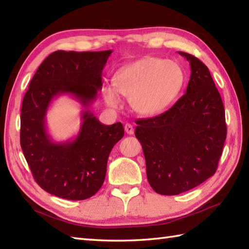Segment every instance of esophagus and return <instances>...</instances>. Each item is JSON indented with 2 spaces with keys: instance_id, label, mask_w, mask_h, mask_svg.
Masks as SVG:
<instances>
[{
  "instance_id": "1",
  "label": "esophagus",
  "mask_w": 249,
  "mask_h": 249,
  "mask_svg": "<svg viewBox=\"0 0 249 249\" xmlns=\"http://www.w3.org/2000/svg\"><path fill=\"white\" fill-rule=\"evenodd\" d=\"M124 128H125L126 133H127L128 135H133L134 134V127H133V125H131V124H125Z\"/></svg>"
}]
</instances>
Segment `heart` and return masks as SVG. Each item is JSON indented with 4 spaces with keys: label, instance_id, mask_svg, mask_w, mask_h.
<instances>
[{
    "label": "heart",
    "instance_id": "b5f03b06",
    "mask_svg": "<svg viewBox=\"0 0 249 249\" xmlns=\"http://www.w3.org/2000/svg\"><path fill=\"white\" fill-rule=\"evenodd\" d=\"M184 84L178 63L145 56L116 72L113 83H105L103 95L110 107H120L121 97L130 99L131 107L142 115H156L176 100Z\"/></svg>",
    "mask_w": 249,
    "mask_h": 249
}]
</instances>
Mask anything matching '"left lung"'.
<instances>
[{"label":"left lung","mask_w":249,"mask_h":249,"mask_svg":"<svg viewBox=\"0 0 249 249\" xmlns=\"http://www.w3.org/2000/svg\"><path fill=\"white\" fill-rule=\"evenodd\" d=\"M189 62L186 93L166 112L137 120L135 135L144 153L146 177L157 194L178 195L214 176L227 137L225 108L209 68Z\"/></svg>","instance_id":"1"}]
</instances>
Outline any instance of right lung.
Returning a JSON list of instances; mask_svg holds the SVG:
<instances>
[{
    "instance_id": "right-lung-1",
    "label": "right lung",
    "mask_w": 249,
    "mask_h": 249,
    "mask_svg": "<svg viewBox=\"0 0 249 249\" xmlns=\"http://www.w3.org/2000/svg\"><path fill=\"white\" fill-rule=\"evenodd\" d=\"M111 50H59L41 63L32 78L21 108L20 144L37 184L67 200H84L105 181L111 150L124 136L121 122L104 125L89 110L103 87L102 73ZM63 93L76 98L85 109L76 139L54 142L46 131L51 102Z\"/></svg>"
}]
</instances>
